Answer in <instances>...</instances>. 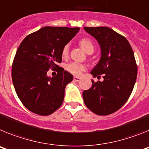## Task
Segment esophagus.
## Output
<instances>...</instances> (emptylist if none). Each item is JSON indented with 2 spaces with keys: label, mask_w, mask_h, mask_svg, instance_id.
Masks as SVG:
<instances>
[{
  "label": "esophagus",
  "mask_w": 149,
  "mask_h": 149,
  "mask_svg": "<svg viewBox=\"0 0 149 149\" xmlns=\"http://www.w3.org/2000/svg\"><path fill=\"white\" fill-rule=\"evenodd\" d=\"M74 81H77V82H78V81H81V77H77V76H74Z\"/></svg>",
  "instance_id": "esophagus-1"
}]
</instances>
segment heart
Here are the masks:
<instances>
[{
	"instance_id": "1",
	"label": "heart",
	"mask_w": 149,
	"mask_h": 149,
	"mask_svg": "<svg viewBox=\"0 0 149 149\" xmlns=\"http://www.w3.org/2000/svg\"><path fill=\"white\" fill-rule=\"evenodd\" d=\"M79 43L85 52H86L87 54L93 53L95 50V45L93 44V41L90 39H88V38L81 39ZM68 51H69V44H66L62 50V56L63 57H66L68 54ZM66 69L68 72L73 74L80 75L84 71L86 70V66L81 63H77V62H72V63H68L66 65Z\"/></svg>"
}]
</instances>
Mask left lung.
Returning a JSON list of instances; mask_svg holds the SVG:
<instances>
[{"label":"left lung","mask_w":149,"mask_h":149,"mask_svg":"<svg viewBox=\"0 0 149 149\" xmlns=\"http://www.w3.org/2000/svg\"><path fill=\"white\" fill-rule=\"evenodd\" d=\"M99 43L101 56L91 72L94 77L103 81L95 82L83 92L84 104L94 113L106 116L113 113L129 98L137 76V65L131 45L125 36L107 27H84Z\"/></svg>","instance_id":"left-lung-1"}]
</instances>
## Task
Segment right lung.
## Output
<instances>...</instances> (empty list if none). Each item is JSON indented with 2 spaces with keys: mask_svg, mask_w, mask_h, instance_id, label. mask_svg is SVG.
I'll return each instance as SVG.
<instances>
[{
  "mask_svg": "<svg viewBox=\"0 0 149 149\" xmlns=\"http://www.w3.org/2000/svg\"><path fill=\"white\" fill-rule=\"evenodd\" d=\"M79 27H45L27 36L13 60L12 79L17 95L26 108L40 116L53 113L61 106L65 88L73 76L57 64L63 48ZM51 68L58 74L48 77Z\"/></svg>",
  "mask_w": 149,
  "mask_h": 149,
  "instance_id": "right-lung-1",
  "label": "right lung"
}]
</instances>
